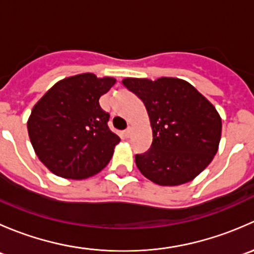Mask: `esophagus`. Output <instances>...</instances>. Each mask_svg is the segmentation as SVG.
I'll return each instance as SVG.
<instances>
[{"mask_svg": "<svg viewBox=\"0 0 254 254\" xmlns=\"http://www.w3.org/2000/svg\"><path fill=\"white\" fill-rule=\"evenodd\" d=\"M124 134H125V136H127V137L131 136V134H132V129H131V127H127V129L124 131Z\"/></svg>", "mask_w": 254, "mask_h": 254, "instance_id": "obj_1", "label": "esophagus"}]
</instances>
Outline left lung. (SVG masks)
Listing matches in <instances>:
<instances>
[{
  "mask_svg": "<svg viewBox=\"0 0 254 254\" xmlns=\"http://www.w3.org/2000/svg\"><path fill=\"white\" fill-rule=\"evenodd\" d=\"M122 83L147 111L152 143L135 156L140 172L163 187L193 181L219 150L222 123L215 107L189 82L176 77H127Z\"/></svg>",
  "mask_w": 254,
  "mask_h": 254,
  "instance_id": "left-lung-1",
  "label": "left lung"
}]
</instances>
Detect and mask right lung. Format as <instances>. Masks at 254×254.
<instances>
[{"label":"right lung","instance_id":"obj_1","mask_svg":"<svg viewBox=\"0 0 254 254\" xmlns=\"http://www.w3.org/2000/svg\"><path fill=\"white\" fill-rule=\"evenodd\" d=\"M117 79L86 72L56 82L35 103L28 119L30 142L54 175L86 179L109 163L119 136L108 127L99 98Z\"/></svg>","mask_w":254,"mask_h":254}]
</instances>
